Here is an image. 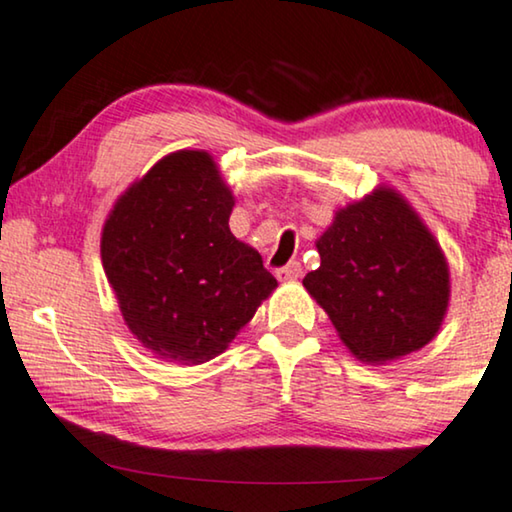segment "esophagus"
Returning a JSON list of instances; mask_svg holds the SVG:
<instances>
[{"mask_svg": "<svg viewBox=\"0 0 512 512\" xmlns=\"http://www.w3.org/2000/svg\"><path fill=\"white\" fill-rule=\"evenodd\" d=\"M277 277L282 279V282H293V279H300L303 277V265L298 261H291L289 265H284V268L277 270Z\"/></svg>", "mask_w": 512, "mask_h": 512, "instance_id": "esophagus-1", "label": "esophagus"}]
</instances>
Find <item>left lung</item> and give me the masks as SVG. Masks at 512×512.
<instances>
[{"label":"left lung","instance_id":"left-lung-1","mask_svg":"<svg viewBox=\"0 0 512 512\" xmlns=\"http://www.w3.org/2000/svg\"><path fill=\"white\" fill-rule=\"evenodd\" d=\"M321 265L303 286L356 359L384 363L436 338L450 303L445 254L415 209L380 186L317 240Z\"/></svg>","mask_w":512,"mask_h":512}]
</instances>
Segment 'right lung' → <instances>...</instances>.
Wrapping results in <instances>:
<instances>
[{"label": "right lung", "instance_id": "1", "mask_svg": "<svg viewBox=\"0 0 512 512\" xmlns=\"http://www.w3.org/2000/svg\"><path fill=\"white\" fill-rule=\"evenodd\" d=\"M235 198L205 151L158 160L116 200L102 265L130 333L158 359L205 363L249 324L277 279L230 233Z\"/></svg>", "mask_w": 512, "mask_h": 512}]
</instances>
